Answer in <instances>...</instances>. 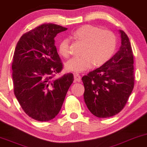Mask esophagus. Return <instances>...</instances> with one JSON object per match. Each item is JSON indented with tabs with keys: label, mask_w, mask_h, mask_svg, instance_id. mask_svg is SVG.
<instances>
[{
	"label": "esophagus",
	"mask_w": 147,
	"mask_h": 147,
	"mask_svg": "<svg viewBox=\"0 0 147 147\" xmlns=\"http://www.w3.org/2000/svg\"><path fill=\"white\" fill-rule=\"evenodd\" d=\"M74 78H75V81L79 82V83L81 81V77L79 74H75V75H74Z\"/></svg>",
	"instance_id": "esophagus-1"
}]
</instances>
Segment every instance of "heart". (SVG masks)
I'll list each match as a JSON object with an SVG mask.
<instances>
[{
	"label": "heart",
	"instance_id": "heart-1",
	"mask_svg": "<svg viewBox=\"0 0 147 147\" xmlns=\"http://www.w3.org/2000/svg\"><path fill=\"white\" fill-rule=\"evenodd\" d=\"M72 36L84 43L85 46L81 57H73L66 62L65 67L68 71L82 72L91 68L93 65H103L110 59L116 50V37L110 30H101L98 27L85 25L74 31ZM58 49L60 55L69 57V39H62Z\"/></svg>",
	"mask_w": 147,
	"mask_h": 147
}]
</instances>
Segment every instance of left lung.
<instances>
[{
  "mask_svg": "<svg viewBox=\"0 0 147 147\" xmlns=\"http://www.w3.org/2000/svg\"><path fill=\"white\" fill-rule=\"evenodd\" d=\"M121 45L107 62L82 77L86 105L95 116L109 118L120 112L134 85V56L126 33L120 30Z\"/></svg>",
  "mask_w": 147,
  "mask_h": 147,
  "instance_id": "left-lung-1",
  "label": "left lung"
}]
</instances>
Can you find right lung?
Instances as JSON below:
<instances>
[{
  "label": "right lung",
  "mask_w": 147,
  "mask_h": 147,
  "mask_svg": "<svg viewBox=\"0 0 147 147\" xmlns=\"http://www.w3.org/2000/svg\"><path fill=\"white\" fill-rule=\"evenodd\" d=\"M67 28L45 23L21 37L12 63L14 93L26 114L46 122L61 109L70 86L72 73L56 78L63 68L54 45V38Z\"/></svg>",
  "instance_id": "right-lung-1"
}]
</instances>
